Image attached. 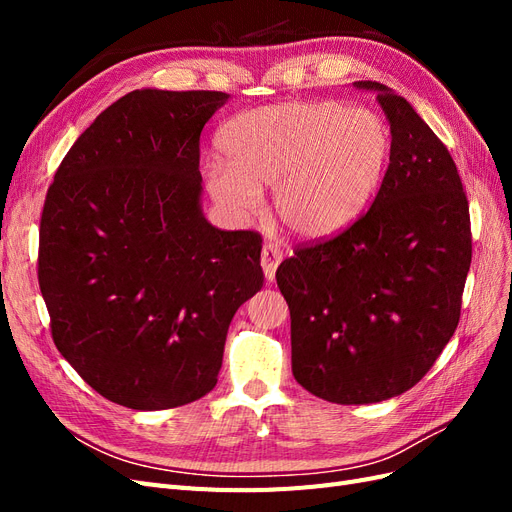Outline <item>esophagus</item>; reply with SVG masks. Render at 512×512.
Masks as SVG:
<instances>
[{
    "mask_svg": "<svg viewBox=\"0 0 512 512\" xmlns=\"http://www.w3.org/2000/svg\"><path fill=\"white\" fill-rule=\"evenodd\" d=\"M284 254L280 247H277L275 243H265L262 245V254H260V265H262V271H265V277L271 282L275 277V271L277 267H280Z\"/></svg>",
    "mask_w": 512,
    "mask_h": 512,
    "instance_id": "obj_1",
    "label": "esophagus"
}]
</instances>
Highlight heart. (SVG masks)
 <instances>
[{
    "label": "heart",
    "instance_id": "1",
    "mask_svg": "<svg viewBox=\"0 0 512 512\" xmlns=\"http://www.w3.org/2000/svg\"><path fill=\"white\" fill-rule=\"evenodd\" d=\"M226 162L205 166L218 205L252 215L260 188L292 235L324 239L348 228L374 196L391 151L384 119L339 102H284L232 117L220 134Z\"/></svg>",
    "mask_w": 512,
    "mask_h": 512
}]
</instances>
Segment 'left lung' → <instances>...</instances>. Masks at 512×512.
Listing matches in <instances>:
<instances>
[{"mask_svg":"<svg viewBox=\"0 0 512 512\" xmlns=\"http://www.w3.org/2000/svg\"><path fill=\"white\" fill-rule=\"evenodd\" d=\"M391 158L374 203L339 235L277 267L290 309L292 374L342 406L421 380L453 337L472 262L470 207L451 153L406 98L376 81Z\"/></svg>","mask_w":512,"mask_h":512,"instance_id":"left-lung-1","label":"left lung"}]
</instances>
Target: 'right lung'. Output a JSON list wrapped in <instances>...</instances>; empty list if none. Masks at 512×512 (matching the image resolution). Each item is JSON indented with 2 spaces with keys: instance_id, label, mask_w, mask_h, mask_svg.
Segmentation results:
<instances>
[{
  "instance_id": "right-lung-1",
  "label": "right lung",
  "mask_w": 512,
  "mask_h": 512,
  "mask_svg": "<svg viewBox=\"0 0 512 512\" xmlns=\"http://www.w3.org/2000/svg\"><path fill=\"white\" fill-rule=\"evenodd\" d=\"M224 91L136 89L76 138L46 192L38 282L61 356L132 410L205 397L262 237L200 209V132Z\"/></svg>"
}]
</instances>
